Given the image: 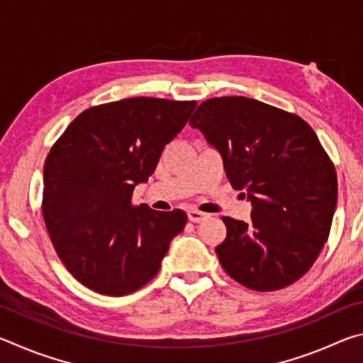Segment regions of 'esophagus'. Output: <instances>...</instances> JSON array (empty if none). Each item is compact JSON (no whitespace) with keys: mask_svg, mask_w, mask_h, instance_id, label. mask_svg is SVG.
<instances>
[{"mask_svg":"<svg viewBox=\"0 0 363 363\" xmlns=\"http://www.w3.org/2000/svg\"><path fill=\"white\" fill-rule=\"evenodd\" d=\"M187 216H189V220H192V223H201V220L208 218L206 213H201L199 210H189L187 211Z\"/></svg>","mask_w":363,"mask_h":363,"instance_id":"34e87169","label":"esophagus"}]
</instances>
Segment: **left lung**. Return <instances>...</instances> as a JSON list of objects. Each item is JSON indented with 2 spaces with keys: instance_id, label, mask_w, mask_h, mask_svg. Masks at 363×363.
I'll return each mask as SVG.
<instances>
[{
  "instance_id": "8db88e82",
  "label": "left lung",
  "mask_w": 363,
  "mask_h": 363,
  "mask_svg": "<svg viewBox=\"0 0 363 363\" xmlns=\"http://www.w3.org/2000/svg\"><path fill=\"white\" fill-rule=\"evenodd\" d=\"M189 123L251 203L250 223L223 218L220 266L256 291L291 285L317 259L336 210V171L317 134L299 116L243 96L208 99Z\"/></svg>"
}]
</instances>
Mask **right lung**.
<instances>
[{
	"label": "right lung",
	"instance_id": "right-lung-1",
	"mask_svg": "<svg viewBox=\"0 0 363 363\" xmlns=\"http://www.w3.org/2000/svg\"><path fill=\"white\" fill-rule=\"evenodd\" d=\"M195 101L133 97L84 110L49 152L43 218L56 253L79 284L125 296L155 277L182 232V210L131 205Z\"/></svg>",
	"mask_w": 363,
	"mask_h": 363
}]
</instances>
